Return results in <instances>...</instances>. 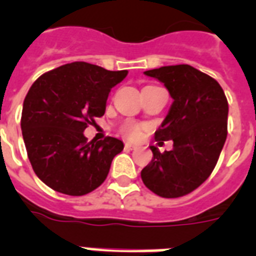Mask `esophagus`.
I'll list each match as a JSON object with an SVG mask.
<instances>
[{
	"label": "esophagus",
	"mask_w": 256,
	"mask_h": 256,
	"mask_svg": "<svg viewBox=\"0 0 256 256\" xmlns=\"http://www.w3.org/2000/svg\"><path fill=\"white\" fill-rule=\"evenodd\" d=\"M124 148H126V150H136V144H130V142H126V144H124Z\"/></svg>",
	"instance_id": "34e87169"
}]
</instances>
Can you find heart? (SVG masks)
<instances>
[{
	"instance_id": "heart-1",
	"label": "heart",
	"mask_w": 256,
	"mask_h": 256,
	"mask_svg": "<svg viewBox=\"0 0 256 256\" xmlns=\"http://www.w3.org/2000/svg\"><path fill=\"white\" fill-rule=\"evenodd\" d=\"M120 132L130 140H138L142 134V126L136 124H128L120 128Z\"/></svg>"
}]
</instances>
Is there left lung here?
I'll use <instances>...</instances> for the list:
<instances>
[{"label": "left lung", "mask_w": 256, "mask_h": 256, "mask_svg": "<svg viewBox=\"0 0 256 256\" xmlns=\"http://www.w3.org/2000/svg\"><path fill=\"white\" fill-rule=\"evenodd\" d=\"M166 86L172 98L156 140H171L172 150L160 152L140 171L144 186L162 198H179L198 188L214 170L227 138L228 104L210 76L190 65L162 66L144 72Z\"/></svg>", "instance_id": "obj_1"}]
</instances>
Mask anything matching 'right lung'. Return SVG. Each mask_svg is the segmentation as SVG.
<instances>
[{"label": "right lung", "mask_w": 256, "mask_h": 256, "mask_svg": "<svg viewBox=\"0 0 256 256\" xmlns=\"http://www.w3.org/2000/svg\"><path fill=\"white\" fill-rule=\"evenodd\" d=\"M126 76L128 70L72 62L32 85L22 108V136L32 168L46 186L81 196L104 182L124 142L112 136L88 142L84 132L104 116L108 92Z\"/></svg>", "instance_id": "obj_1"}]
</instances>
